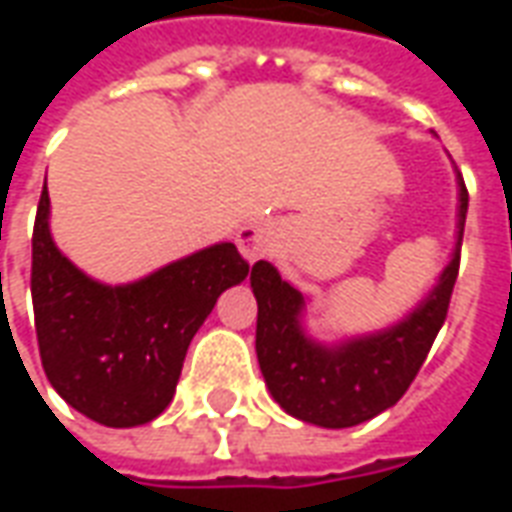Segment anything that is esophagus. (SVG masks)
Listing matches in <instances>:
<instances>
[{"mask_svg":"<svg viewBox=\"0 0 512 512\" xmlns=\"http://www.w3.org/2000/svg\"><path fill=\"white\" fill-rule=\"evenodd\" d=\"M274 244H277V230H274V224L249 222L246 227L238 230V249H241V255H244L249 263L266 257L268 252L274 249Z\"/></svg>","mask_w":512,"mask_h":512,"instance_id":"esophagus-1","label":"esophagus"}]
</instances>
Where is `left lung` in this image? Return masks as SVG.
Here are the masks:
<instances>
[{
	"label": "left lung",
	"mask_w": 512,
	"mask_h": 512,
	"mask_svg": "<svg viewBox=\"0 0 512 512\" xmlns=\"http://www.w3.org/2000/svg\"><path fill=\"white\" fill-rule=\"evenodd\" d=\"M458 241L436 288L408 318L348 343L318 345L301 329L304 296L266 260L252 266L257 299V362L271 395L290 417L321 428H354L406 395L450 310L461 266L469 191L458 180Z\"/></svg>",
	"instance_id": "obj_1"
}]
</instances>
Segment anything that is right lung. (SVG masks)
<instances>
[{"label":"right lung","instance_id":"right-lung-1","mask_svg":"<svg viewBox=\"0 0 512 512\" xmlns=\"http://www.w3.org/2000/svg\"><path fill=\"white\" fill-rule=\"evenodd\" d=\"M246 274L235 244H216L131 285H101L51 241L43 183L32 230V307L51 386L106 428L156 419L175 395L191 337Z\"/></svg>","mask_w":512,"mask_h":512}]
</instances>
